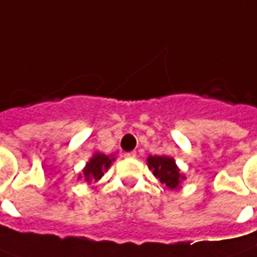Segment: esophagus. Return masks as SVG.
I'll return each instance as SVG.
<instances>
[{
  "label": "esophagus",
  "instance_id": "esophagus-1",
  "mask_svg": "<svg viewBox=\"0 0 257 257\" xmlns=\"http://www.w3.org/2000/svg\"><path fill=\"white\" fill-rule=\"evenodd\" d=\"M124 157H127V159H134V157L137 156L136 152H126L124 155H123Z\"/></svg>",
  "mask_w": 257,
  "mask_h": 257
}]
</instances>
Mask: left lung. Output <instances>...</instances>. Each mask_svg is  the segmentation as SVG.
Returning <instances> with one entry per match:
<instances>
[{
	"label": "left lung",
	"instance_id": "obj_1",
	"mask_svg": "<svg viewBox=\"0 0 257 257\" xmlns=\"http://www.w3.org/2000/svg\"><path fill=\"white\" fill-rule=\"evenodd\" d=\"M148 167L152 170L153 175L168 189L175 190L181 188V183L186 179L175 160L170 156H148Z\"/></svg>",
	"mask_w": 257,
	"mask_h": 257
}]
</instances>
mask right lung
Masks as SVG:
<instances>
[{"label":"right lung","instance_id":"obj_1","mask_svg":"<svg viewBox=\"0 0 257 257\" xmlns=\"http://www.w3.org/2000/svg\"><path fill=\"white\" fill-rule=\"evenodd\" d=\"M116 159L113 155H104L101 152H95L93 156L90 157L89 162L86 163V166L83 167L82 172L78 175V179H85L86 182H98L104 172H106L109 170L110 164L115 162Z\"/></svg>","mask_w":257,"mask_h":257}]
</instances>
